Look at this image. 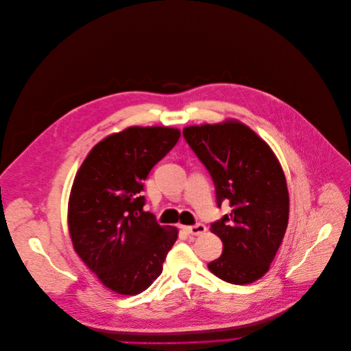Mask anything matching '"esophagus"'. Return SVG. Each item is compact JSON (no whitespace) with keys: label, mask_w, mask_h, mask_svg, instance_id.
Instances as JSON below:
<instances>
[{"label":"esophagus","mask_w":351,"mask_h":351,"mask_svg":"<svg viewBox=\"0 0 351 351\" xmlns=\"http://www.w3.org/2000/svg\"><path fill=\"white\" fill-rule=\"evenodd\" d=\"M184 230L189 232L191 236H199L203 234V232L207 230L204 224H195V226H186Z\"/></svg>","instance_id":"obj_1"}]
</instances>
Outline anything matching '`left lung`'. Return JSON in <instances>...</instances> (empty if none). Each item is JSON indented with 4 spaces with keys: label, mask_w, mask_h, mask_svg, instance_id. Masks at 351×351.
<instances>
[{
    "label": "left lung",
    "mask_w": 351,
    "mask_h": 351,
    "mask_svg": "<svg viewBox=\"0 0 351 351\" xmlns=\"http://www.w3.org/2000/svg\"><path fill=\"white\" fill-rule=\"evenodd\" d=\"M182 136L213 178L217 207H231L211 224L223 254L208 269L231 285H250L269 271L286 234L285 173L267 143L239 121L186 127Z\"/></svg>",
    "instance_id": "1"
}]
</instances>
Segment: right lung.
<instances>
[{
    "label": "right lung",
    "instance_id": "right-lung-1",
    "mask_svg": "<svg viewBox=\"0 0 351 351\" xmlns=\"http://www.w3.org/2000/svg\"><path fill=\"white\" fill-rule=\"evenodd\" d=\"M170 127H130L99 141L75 176L69 202L74 250L110 290L136 295L161 274L177 240L144 211V180L177 144Z\"/></svg>",
    "mask_w": 351,
    "mask_h": 351
}]
</instances>
